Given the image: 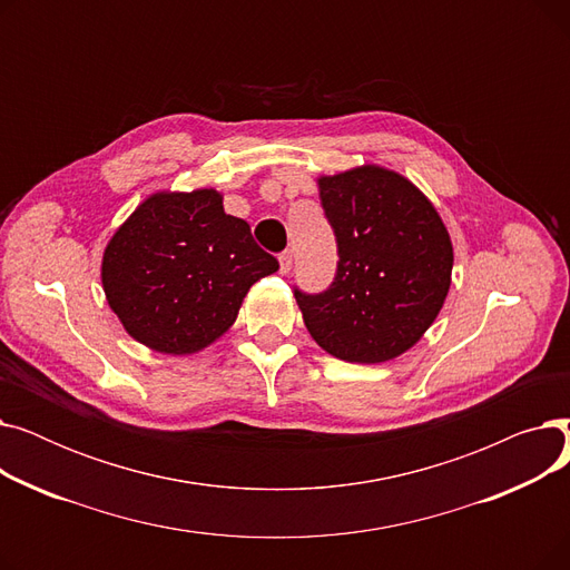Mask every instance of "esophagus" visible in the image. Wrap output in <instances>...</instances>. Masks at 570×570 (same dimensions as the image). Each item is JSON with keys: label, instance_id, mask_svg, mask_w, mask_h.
<instances>
[{"label": "esophagus", "instance_id": "esophagus-1", "mask_svg": "<svg viewBox=\"0 0 570 570\" xmlns=\"http://www.w3.org/2000/svg\"><path fill=\"white\" fill-rule=\"evenodd\" d=\"M279 267H282L284 275L291 273V267H293V254H291V252H284V254L279 256Z\"/></svg>", "mask_w": 570, "mask_h": 570}]
</instances>
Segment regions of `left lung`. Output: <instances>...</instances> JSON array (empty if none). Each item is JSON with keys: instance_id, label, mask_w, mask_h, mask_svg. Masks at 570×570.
<instances>
[{"instance_id": "obj_1", "label": "left lung", "mask_w": 570, "mask_h": 570, "mask_svg": "<svg viewBox=\"0 0 570 570\" xmlns=\"http://www.w3.org/2000/svg\"><path fill=\"white\" fill-rule=\"evenodd\" d=\"M337 237L331 288L295 291L312 340L346 363H387L421 342L453 275V243L432 200L409 177L376 164L318 175Z\"/></svg>"}]
</instances>
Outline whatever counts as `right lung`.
Instances as JSON below:
<instances>
[{
	"label": "right lung",
	"mask_w": 570,
	"mask_h": 570,
	"mask_svg": "<svg viewBox=\"0 0 570 570\" xmlns=\"http://www.w3.org/2000/svg\"><path fill=\"white\" fill-rule=\"evenodd\" d=\"M279 269L217 189L155 191L119 226L101 258L108 307L142 346L191 355L235 323L245 295Z\"/></svg>",
	"instance_id": "add662e5"
}]
</instances>
